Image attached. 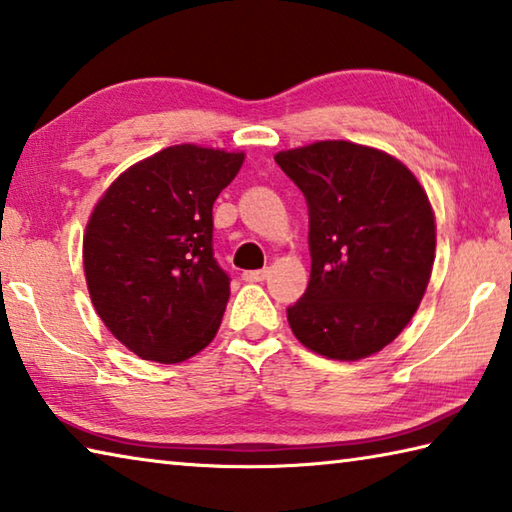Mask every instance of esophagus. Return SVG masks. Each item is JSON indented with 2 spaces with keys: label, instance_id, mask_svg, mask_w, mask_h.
<instances>
[{
  "label": "esophagus",
  "instance_id": "esophagus-1",
  "mask_svg": "<svg viewBox=\"0 0 512 512\" xmlns=\"http://www.w3.org/2000/svg\"><path fill=\"white\" fill-rule=\"evenodd\" d=\"M241 277H244L246 282H264L268 277V271L266 268H262V271H246Z\"/></svg>",
  "mask_w": 512,
  "mask_h": 512
}]
</instances>
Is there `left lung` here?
Returning <instances> with one entry per match:
<instances>
[{
	"instance_id": "obj_1",
	"label": "left lung",
	"mask_w": 512,
	"mask_h": 512,
	"mask_svg": "<svg viewBox=\"0 0 512 512\" xmlns=\"http://www.w3.org/2000/svg\"><path fill=\"white\" fill-rule=\"evenodd\" d=\"M309 208L311 280L286 309L295 338L333 360L389 345L421 304L434 264V215L392 156L320 141L275 156Z\"/></svg>"
}]
</instances>
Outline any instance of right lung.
Listing matches in <instances>:
<instances>
[{"label": "right lung", "mask_w": 512, "mask_h": 512, "mask_svg": "<svg viewBox=\"0 0 512 512\" xmlns=\"http://www.w3.org/2000/svg\"><path fill=\"white\" fill-rule=\"evenodd\" d=\"M241 163L244 154L167 147L120 174L89 219L91 302L143 360H188L217 336L230 275L212 250V206Z\"/></svg>", "instance_id": "1"}]
</instances>
